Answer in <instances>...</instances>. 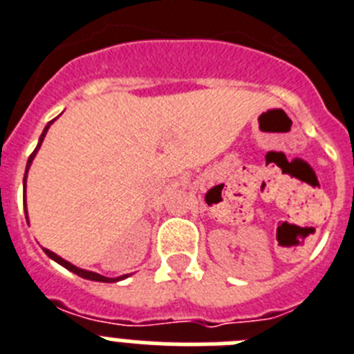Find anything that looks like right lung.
Returning a JSON list of instances; mask_svg holds the SVG:
<instances>
[{"mask_svg":"<svg viewBox=\"0 0 354 354\" xmlns=\"http://www.w3.org/2000/svg\"><path fill=\"white\" fill-rule=\"evenodd\" d=\"M55 120H56V118H55ZM55 120H51V122H49V124H48V126L44 127L42 134H40V138H39V143H37L35 150H33V154H31L30 158H28V162H26V171H24V180H23V184H24V196H23V198H24V212H26V220H28V211H26V177H28V170H30L31 162H33V159H35V156H37V152H39L40 145H42L44 138H46V133H48V129H49V127H51V124H53V122H55ZM28 225H30V220H28ZM44 252H46V255H48L49 259H53V261H55V262H58V264H60V266H64L65 270L72 271V273L77 274V277H81V278H86V280H93V282H106V283L120 282V280H124V278L129 277V274H122V277H117V278L102 277V274L93 273V271L81 270V268H77V266L71 264V262H68V261H65V259H62L60 255H56V253L51 252V250H46V248H44Z\"/></svg>","mask_w":354,"mask_h":354,"instance_id":"1","label":"right lung"}]
</instances>
